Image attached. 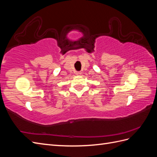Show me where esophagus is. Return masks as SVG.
I'll return each mask as SVG.
<instances>
[{"label": "esophagus", "mask_w": 157, "mask_h": 157, "mask_svg": "<svg viewBox=\"0 0 157 157\" xmlns=\"http://www.w3.org/2000/svg\"><path fill=\"white\" fill-rule=\"evenodd\" d=\"M76 75H82V72H81V71H78V72L76 73Z\"/></svg>", "instance_id": "1"}]
</instances>
